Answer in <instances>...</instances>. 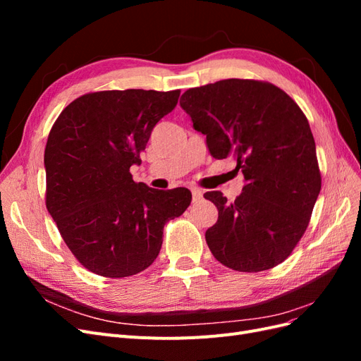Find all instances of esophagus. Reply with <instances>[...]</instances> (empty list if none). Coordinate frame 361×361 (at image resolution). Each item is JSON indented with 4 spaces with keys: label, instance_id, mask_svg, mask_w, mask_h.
<instances>
[{
    "label": "esophagus",
    "instance_id": "esophagus-1",
    "mask_svg": "<svg viewBox=\"0 0 361 361\" xmlns=\"http://www.w3.org/2000/svg\"><path fill=\"white\" fill-rule=\"evenodd\" d=\"M191 194H192V202L194 203H197L203 199V192L199 188H191Z\"/></svg>",
    "mask_w": 361,
    "mask_h": 361
}]
</instances>
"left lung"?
Here are the masks:
<instances>
[{
  "label": "left lung",
  "mask_w": 361,
  "mask_h": 361,
  "mask_svg": "<svg viewBox=\"0 0 361 361\" xmlns=\"http://www.w3.org/2000/svg\"><path fill=\"white\" fill-rule=\"evenodd\" d=\"M180 106L211 155L233 157L245 179L232 203L220 191L204 194L218 209L204 235L214 257L241 272L277 267L300 243L321 191L307 117L277 85L256 80L195 87Z\"/></svg>",
  "instance_id": "8db88e82"
}]
</instances>
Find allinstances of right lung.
<instances>
[{"label": "right lung", "mask_w": 361, "mask_h": 361, "mask_svg": "<svg viewBox=\"0 0 361 361\" xmlns=\"http://www.w3.org/2000/svg\"><path fill=\"white\" fill-rule=\"evenodd\" d=\"M180 90H105L71 102L45 147L47 207L80 264L122 279L154 264L167 221L191 203L187 188L134 182L152 129L171 113Z\"/></svg>", "instance_id": "1"}]
</instances>
